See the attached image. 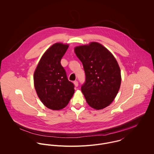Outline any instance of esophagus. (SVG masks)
I'll return each mask as SVG.
<instances>
[{
	"label": "esophagus",
	"instance_id": "obj_1",
	"mask_svg": "<svg viewBox=\"0 0 154 154\" xmlns=\"http://www.w3.org/2000/svg\"><path fill=\"white\" fill-rule=\"evenodd\" d=\"M73 84H74V85H75V86L76 87H78V82L77 81H74L73 82Z\"/></svg>",
	"mask_w": 154,
	"mask_h": 154
}]
</instances>
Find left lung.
<instances>
[{"label":"left lung","mask_w":154,"mask_h":154,"mask_svg":"<svg viewBox=\"0 0 154 154\" xmlns=\"http://www.w3.org/2000/svg\"><path fill=\"white\" fill-rule=\"evenodd\" d=\"M74 51L81 61L86 81L81 91L88 105L97 110L109 106L121 85V70L116 58L102 44L91 42L76 46Z\"/></svg>","instance_id":"1"}]
</instances>
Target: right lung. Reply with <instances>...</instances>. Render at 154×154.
Masks as SVG:
<instances>
[{
    "label": "right lung",
    "mask_w": 154,
    "mask_h": 154,
    "mask_svg": "<svg viewBox=\"0 0 154 154\" xmlns=\"http://www.w3.org/2000/svg\"><path fill=\"white\" fill-rule=\"evenodd\" d=\"M69 44L56 43L43 54L34 73L37 94L49 109L60 110L68 104L75 92L74 85L67 78L60 61Z\"/></svg>",
    "instance_id": "right-lung-1"
}]
</instances>
